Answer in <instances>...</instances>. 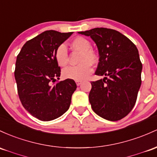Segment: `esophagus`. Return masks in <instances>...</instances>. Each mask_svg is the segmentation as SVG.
<instances>
[{
	"instance_id": "34e87169",
	"label": "esophagus",
	"mask_w": 157,
	"mask_h": 157,
	"mask_svg": "<svg viewBox=\"0 0 157 157\" xmlns=\"http://www.w3.org/2000/svg\"><path fill=\"white\" fill-rule=\"evenodd\" d=\"M75 82H76V84H77V86H80L82 82V81H81V80H76Z\"/></svg>"
}]
</instances>
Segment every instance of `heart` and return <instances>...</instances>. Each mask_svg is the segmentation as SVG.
Listing matches in <instances>:
<instances>
[{"instance_id":"obj_1","label":"heart","mask_w":157,"mask_h":157,"mask_svg":"<svg viewBox=\"0 0 157 157\" xmlns=\"http://www.w3.org/2000/svg\"><path fill=\"white\" fill-rule=\"evenodd\" d=\"M71 47L76 50L82 51L80 56V64L76 66H69L63 71V76L66 79L75 80H82L87 78L92 72V63L97 62L96 53L92 51V44L86 38L82 36L76 37L71 42ZM55 59L57 64L64 67L68 64V55L66 46L62 44L56 49Z\"/></svg>"}]
</instances>
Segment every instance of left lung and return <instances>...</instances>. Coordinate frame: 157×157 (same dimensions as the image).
<instances>
[{"label":"left lung","mask_w":157,"mask_h":157,"mask_svg":"<svg viewBox=\"0 0 157 157\" xmlns=\"http://www.w3.org/2000/svg\"><path fill=\"white\" fill-rule=\"evenodd\" d=\"M78 33L90 36L96 44L99 63L95 75L105 76L91 82L89 100L93 111L108 121L121 120L133 108L142 83L136 46L112 29L97 27Z\"/></svg>","instance_id":"obj_1"}]
</instances>
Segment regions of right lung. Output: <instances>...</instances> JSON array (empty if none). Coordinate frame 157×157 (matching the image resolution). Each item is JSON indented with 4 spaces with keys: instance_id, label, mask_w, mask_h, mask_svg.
<instances>
[{
    "instance_id": "add662e5",
    "label": "right lung",
    "mask_w": 157,
    "mask_h": 157,
    "mask_svg": "<svg viewBox=\"0 0 157 157\" xmlns=\"http://www.w3.org/2000/svg\"><path fill=\"white\" fill-rule=\"evenodd\" d=\"M72 33L44 31L27 41L17 56L15 78L20 101L29 113L43 121L64 114L77 89L70 79L52 84L59 80L61 72L55 51Z\"/></svg>"
}]
</instances>
